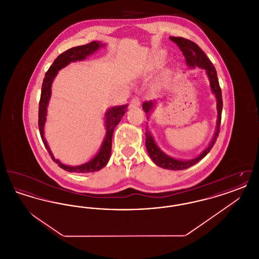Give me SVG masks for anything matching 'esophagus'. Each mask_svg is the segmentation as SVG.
<instances>
[{
	"mask_svg": "<svg viewBox=\"0 0 259 259\" xmlns=\"http://www.w3.org/2000/svg\"><path fill=\"white\" fill-rule=\"evenodd\" d=\"M141 106V101H140V99L133 98L131 100V102H130V108H138V107H140Z\"/></svg>",
	"mask_w": 259,
	"mask_h": 259,
	"instance_id": "34e87169",
	"label": "esophagus"
}]
</instances>
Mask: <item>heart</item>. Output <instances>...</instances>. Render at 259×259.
<instances>
[{
	"label": "heart",
	"mask_w": 259,
	"mask_h": 259,
	"mask_svg": "<svg viewBox=\"0 0 259 259\" xmlns=\"http://www.w3.org/2000/svg\"><path fill=\"white\" fill-rule=\"evenodd\" d=\"M165 60H166V55H165V53H163V52L156 53V54L152 57L151 61L149 63V70H150V71H155V70L159 69V68H161V67L164 65Z\"/></svg>",
	"instance_id": "obj_1"
}]
</instances>
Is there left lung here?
Masks as SVG:
<instances>
[{
  "instance_id": "8db88e82",
  "label": "left lung",
  "mask_w": 259,
  "mask_h": 259,
  "mask_svg": "<svg viewBox=\"0 0 259 259\" xmlns=\"http://www.w3.org/2000/svg\"><path fill=\"white\" fill-rule=\"evenodd\" d=\"M170 39L172 42H175L179 49L182 50L184 56H185V62L188 68L194 69V68H200L203 69L209 78V87L217 99V110H218V118H217V125H215V131L214 134L211 138V141L209 142V146L205 148L197 157L189 160H181L174 158L172 156L166 154L164 151L161 150V148L156 145L153 136L151 135L148 126L146 129V147L148 150V155L153 161V163L157 166H159L163 169L167 170H172V171H179V170H185L193 165H195L199 161L202 160L208 153L209 150L212 148L220 132V126H221V120H222V89L219 83V78L217 71L209 61L207 55L204 53V51L201 50L197 45L189 39H186L181 37H170ZM157 105L156 101H149L143 104V110L147 113V116L149 117V114L151 111L155 109Z\"/></svg>"
}]
</instances>
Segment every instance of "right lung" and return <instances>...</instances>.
Segmentation results:
<instances>
[{
  "mask_svg": "<svg viewBox=\"0 0 259 259\" xmlns=\"http://www.w3.org/2000/svg\"><path fill=\"white\" fill-rule=\"evenodd\" d=\"M106 47L105 44H102L100 41H91L88 45L79 46L72 48L70 50L61 53L52 65L50 66L49 71L47 72L46 76L44 78V82L41 85V94L39 100V107H38V129L39 134L41 137L42 143L46 148L48 149L49 153L56 164L65 171L71 172H79V174H87V172H97L104 168L111 158V139L114 128L117 126V124L120 122L121 118L123 117L124 113L127 111L128 104L122 106H114L108 109V111L105 112L104 117V123L106 128V135L104 138V141L99 148L98 152L95 154L93 158L87 161V163L77 165V166H70L62 163L59 159H55L54 155L50 149V146L45 138V125L47 122V116H48V107L50 104V100L51 98V87L55 76L58 74V71H60L69 64L73 62L82 61L87 59L89 55L93 54L95 51L100 50L101 48Z\"/></svg>",
  "mask_w": 259,
  "mask_h": 259,
  "instance_id": "obj_1",
  "label": "right lung"
}]
</instances>
